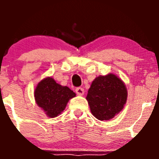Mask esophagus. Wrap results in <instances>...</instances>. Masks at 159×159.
Wrapping results in <instances>:
<instances>
[{
	"mask_svg": "<svg viewBox=\"0 0 159 159\" xmlns=\"http://www.w3.org/2000/svg\"><path fill=\"white\" fill-rule=\"evenodd\" d=\"M75 92H76L77 95H83L84 94V88H80V87H79V88H77L76 89H75Z\"/></svg>",
	"mask_w": 159,
	"mask_h": 159,
	"instance_id": "obj_1",
	"label": "esophagus"
}]
</instances>
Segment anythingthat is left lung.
I'll return each instance as SVG.
<instances>
[{"instance_id": "left-lung-1", "label": "left lung", "mask_w": 159, "mask_h": 159, "mask_svg": "<svg viewBox=\"0 0 159 159\" xmlns=\"http://www.w3.org/2000/svg\"><path fill=\"white\" fill-rule=\"evenodd\" d=\"M127 97V88L123 81L109 74L95 78L88 90L87 100L96 119L109 120L123 109Z\"/></svg>"}]
</instances>
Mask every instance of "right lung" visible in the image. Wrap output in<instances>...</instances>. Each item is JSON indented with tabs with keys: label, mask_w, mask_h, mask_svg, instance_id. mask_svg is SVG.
<instances>
[{
	"label": "right lung",
	"mask_w": 159,
	"mask_h": 159,
	"mask_svg": "<svg viewBox=\"0 0 159 159\" xmlns=\"http://www.w3.org/2000/svg\"><path fill=\"white\" fill-rule=\"evenodd\" d=\"M34 94L36 103L52 118L57 117L65 109L68 100L75 96L69 88L61 86L49 77L39 83Z\"/></svg>",
	"instance_id": "right-lung-1"
}]
</instances>
